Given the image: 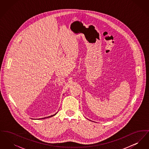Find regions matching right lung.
Wrapping results in <instances>:
<instances>
[{"label": "right lung", "instance_id": "add662e5", "mask_svg": "<svg viewBox=\"0 0 149 149\" xmlns=\"http://www.w3.org/2000/svg\"><path fill=\"white\" fill-rule=\"evenodd\" d=\"M56 113H55V114H54V115H52V116H49V117H45V118H44V119H45V118H49V117H52V116H55V114H56ZM43 118H42V119H43Z\"/></svg>", "mask_w": 149, "mask_h": 149}]
</instances>
